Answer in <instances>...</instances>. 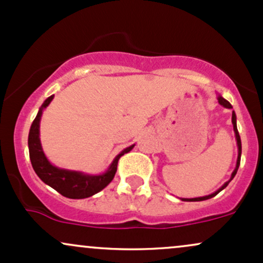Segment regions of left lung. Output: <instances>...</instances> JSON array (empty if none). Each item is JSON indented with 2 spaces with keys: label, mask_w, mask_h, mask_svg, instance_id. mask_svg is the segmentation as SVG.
<instances>
[{
  "label": "left lung",
  "mask_w": 263,
  "mask_h": 263,
  "mask_svg": "<svg viewBox=\"0 0 263 263\" xmlns=\"http://www.w3.org/2000/svg\"><path fill=\"white\" fill-rule=\"evenodd\" d=\"M218 102H220V105L223 106V107H226V108H232V106H231V103H230L229 101H227V100H224L223 97H221V96L218 97ZM232 125H233V131H235V135H236V141H237L238 156H237V163H236V168L233 170L232 175H231L230 181H227V182L224 183L223 186L221 187V189H218L217 191L213 192V193H211V195H209V196H203V197H196V198H181V200H182V201H204V200H209V198L215 197V196L217 195L218 192H221L222 190L226 189L227 184H229V183L231 182V180H232V178L235 177V176H236V174H237V170H238V167H239V162H241L242 146H241V138H239V134H238V131H237V125H236V114H235V111H232Z\"/></svg>",
  "instance_id": "obj_1"
}]
</instances>
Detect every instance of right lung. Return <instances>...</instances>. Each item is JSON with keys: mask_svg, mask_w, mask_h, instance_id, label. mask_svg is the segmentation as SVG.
<instances>
[{"mask_svg": "<svg viewBox=\"0 0 263 263\" xmlns=\"http://www.w3.org/2000/svg\"><path fill=\"white\" fill-rule=\"evenodd\" d=\"M52 100H53V95L42 103L39 114L31 125L30 134H28V151H30L31 163H32L34 172L43 182L51 186L65 197L76 198V200L91 197L95 193L105 189L114 180L120 157L131 151L135 145L127 147L122 152H120L109 164L107 171L102 175H86L82 172L63 170L53 166L43 154L41 141H40V121H41L42 112L50 105Z\"/></svg>", "mask_w": 263, "mask_h": 263, "instance_id": "obj_1", "label": "right lung"}]
</instances>
